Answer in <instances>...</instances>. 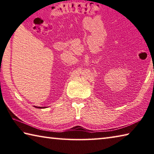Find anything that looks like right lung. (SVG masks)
Returning a JSON list of instances; mask_svg holds the SVG:
<instances>
[{"label": "right lung", "mask_w": 154, "mask_h": 154, "mask_svg": "<svg viewBox=\"0 0 154 154\" xmlns=\"http://www.w3.org/2000/svg\"><path fill=\"white\" fill-rule=\"evenodd\" d=\"M35 107L38 108V109H45V108H46L45 106H43V107H42V106H35Z\"/></svg>", "instance_id": "1"}]
</instances>
